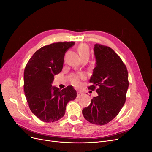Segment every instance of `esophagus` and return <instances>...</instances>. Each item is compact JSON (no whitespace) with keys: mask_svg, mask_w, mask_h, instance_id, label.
Listing matches in <instances>:
<instances>
[{"mask_svg":"<svg viewBox=\"0 0 152 152\" xmlns=\"http://www.w3.org/2000/svg\"><path fill=\"white\" fill-rule=\"evenodd\" d=\"M82 94H83V93H82L81 91H77V98L80 97Z\"/></svg>","mask_w":152,"mask_h":152,"instance_id":"obj_1","label":"esophagus"}]
</instances>
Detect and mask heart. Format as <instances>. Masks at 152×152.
<instances>
[{"instance_id":"heart-1","label":"heart","mask_w":152,"mask_h":152,"mask_svg":"<svg viewBox=\"0 0 152 152\" xmlns=\"http://www.w3.org/2000/svg\"><path fill=\"white\" fill-rule=\"evenodd\" d=\"M78 51H79V55L80 56L81 58L89 57V55H90L89 49L88 45L86 44H82L79 45V47H78ZM85 77H86L83 73H80V74H79V75H73L71 76L70 80L72 85L77 87L80 84V80L84 79Z\"/></svg>"}]
</instances>
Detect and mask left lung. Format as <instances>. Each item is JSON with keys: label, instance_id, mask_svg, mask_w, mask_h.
<instances>
[{"label": "left lung", "instance_id": "8db88e82", "mask_svg": "<svg viewBox=\"0 0 152 152\" xmlns=\"http://www.w3.org/2000/svg\"><path fill=\"white\" fill-rule=\"evenodd\" d=\"M94 51L96 65L88 89L96 90L98 96L82 110V114L90 123L103 126L117 115L126 102L128 72L125 64L112 48L96 44Z\"/></svg>", "mask_w": 152, "mask_h": 152}]
</instances>
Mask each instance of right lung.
Returning a JSON list of instances; mask_svg holds the SVG:
<instances>
[{
    "mask_svg": "<svg viewBox=\"0 0 152 152\" xmlns=\"http://www.w3.org/2000/svg\"><path fill=\"white\" fill-rule=\"evenodd\" d=\"M74 42L50 44L40 48L24 70V91L31 112L43 122H54L65 113L66 106L77 97L72 86L62 90L53 87L54 75L62 70L64 56Z\"/></svg>",
    "mask_w": 152,
    "mask_h": 152,
    "instance_id": "obj_1",
    "label": "right lung"
}]
</instances>
